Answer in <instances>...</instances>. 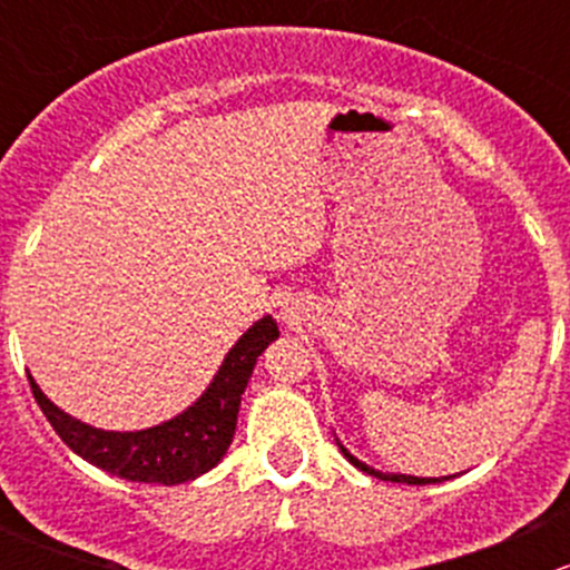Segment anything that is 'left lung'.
Here are the masks:
<instances>
[{
	"instance_id": "8db88e82",
	"label": "left lung",
	"mask_w": 570,
	"mask_h": 570,
	"mask_svg": "<svg viewBox=\"0 0 570 570\" xmlns=\"http://www.w3.org/2000/svg\"><path fill=\"white\" fill-rule=\"evenodd\" d=\"M338 450H342V455L347 458L350 463L355 465V469H361V471H366V474H372V476H377V480H392V482H407V485H430V482H441L439 476H411V474H383V471H377V469H372V465H366L364 461H358V458L355 455H350L347 450H344L342 444H338Z\"/></svg>"
}]
</instances>
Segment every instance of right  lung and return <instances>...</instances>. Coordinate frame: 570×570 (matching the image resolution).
<instances>
[{"label": "right lung", "instance_id": "add662e5", "mask_svg": "<svg viewBox=\"0 0 570 570\" xmlns=\"http://www.w3.org/2000/svg\"><path fill=\"white\" fill-rule=\"evenodd\" d=\"M273 338H278V325L273 317L253 322L239 336V342L228 350L215 381L198 396V402H193L170 422L137 430V433H112V430L90 428L68 416L40 392L32 375L27 377H30V389L43 416L79 458L120 480L178 485V482L206 474L223 461L237 430L239 402H243L253 366Z\"/></svg>", "mask_w": 570, "mask_h": 570}]
</instances>
